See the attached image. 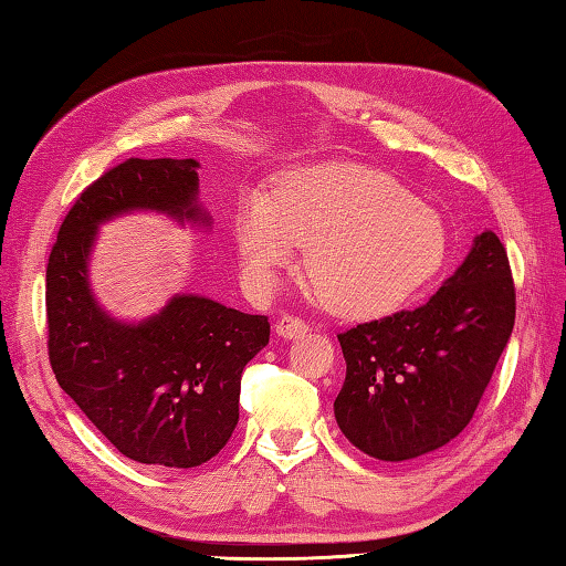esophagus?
I'll list each match as a JSON object with an SVG mask.
<instances>
[{
    "mask_svg": "<svg viewBox=\"0 0 566 566\" xmlns=\"http://www.w3.org/2000/svg\"><path fill=\"white\" fill-rule=\"evenodd\" d=\"M274 331H276V335H280V338H284V340H296V338H302V335H306L308 326H306V323H304L302 318L282 316L280 321H276Z\"/></svg>",
    "mask_w": 566,
    "mask_h": 566,
    "instance_id": "esophagus-1",
    "label": "esophagus"
}]
</instances>
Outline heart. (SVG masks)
<instances>
[{"label": "heart", "instance_id": "heart-1", "mask_svg": "<svg viewBox=\"0 0 566 566\" xmlns=\"http://www.w3.org/2000/svg\"><path fill=\"white\" fill-rule=\"evenodd\" d=\"M250 292L272 294L306 248V272L333 314L381 318L423 290L448 258V226L394 177L353 163L292 172L274 199L250 191L235 211Z\"/></svg>", "mask_w": 566, "mask_h": 566}]
</instances>
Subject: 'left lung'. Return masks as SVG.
Wrapping results in <instances>:
<instances>
[{
    "label": "left lung",
    "instance_id": "left-lung-1",
    "mask_svg": "<svg viewBox=\"0 0 566 566\" xmlns=\"http://www.w3.org/2000/svg\"><path fill=\"white\" fill-rule=\"evenodd\" d=\"M513 321L506 248L484 231L428 304L338 335L347 375L333 411L343 436L381 462L440 450L472 420Z\"/></svg>",
    "mask_w": 566,
    "mask_h": 566
}]
</instances>
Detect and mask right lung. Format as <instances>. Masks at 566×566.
<instances>
[{"mask_svg": "<svg viewBox=\"0 0 566 566\" xmlns=\"http://www.w3.org/2000/svg\"><path fill=\"white\" fill-rule=\"evenodd\" d=\"M199 163L130 158L82 191L45 270L48 355L55 379L128 460L189 469L223 450L238 426L240 375L270 343L268 316L175 294L158 314L122 321L92 290L99 226L150 211L207 228Z\"/></svg>", "mask_w": 566, "mask_h": 566, "instance_id": "add662e5", "label": "right lung"}]
</instances>
